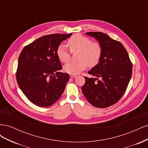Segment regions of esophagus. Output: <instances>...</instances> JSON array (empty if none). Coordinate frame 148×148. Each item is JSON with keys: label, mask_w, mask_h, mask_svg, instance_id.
I'll return each mask as SVG.
<instances>
[{"label": "esophagus", "mask_w": 148, "mask_h": 148, "mask_svg": "<svg viewBox=\"0 0 148 148\" xmlns=\"http://www.w3.org/2000/svg\"><path fill=\"white\" fill-rule=\"evenodd\" d=\"M70 77H71V78H75L76 77H77V75H72V74H71V75H70Z\"/></svg>", "instance_id": "obj_1"}]
</instances>
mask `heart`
Returning <instances> with one entry per match:
<instances>
[{
  "label": "heart",
  "mask_w": 148,
  "mask_h": 148,
  "mask_svg": "<svg viewBox=\"0 0 148 148\" xmlns=\"http://www.w3.org/2000/svg\"><path fill=\"white\" fill-rule=\"evenodd\" d=\"M68 44L71 52H79L78 59L79 60L66 64L64 67L65 72L72 75L78 74L86 69L88 65L92 67L99 64L102 53L99 43L92 42L89 38L77 34L69 39ZM57 56L63 63H67L70 59V53L64 44L58 46Z\"/></svg>",
  "instance_id": "obj_1"
}]
</instances>
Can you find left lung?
<instances>
[{
	"mask_svg": "<svg viewBox=\"0 0 148 148\" xmlns=\"http://www.w3.org/2000/svg\"><path fill=\"white\" fill-rule=\"evenodd\" d=\"M86 34L99 41L102 53L99 64L88 72L96 78L84 77L82 92L91 105L106 108L117 103L124 95L132 77V63L120 42L102 32Z\"/></svg>",
	"mask_w": 148,
	"mask_h": 148,
	"instance_id": "1",
	"label": "left lung"
}]
</instances>
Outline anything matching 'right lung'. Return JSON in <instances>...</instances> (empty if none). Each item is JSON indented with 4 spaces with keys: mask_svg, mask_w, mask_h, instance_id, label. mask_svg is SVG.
I'll return each instance as SVG.
<instances>
[{
    "mask_svg": "<svg viewBox=\"0 0 148 148\" xmlns=\"http://www.w3.org/2000/svg\"><path fill=\"white\" fill-rule=\"evenodd\" d=\"M72 33L43 36L26 46L21 51L16 72L21 90L33 104L46 107L61 97L69 75L62 73L57 56L60 44Z\"/></svg>",
    "mask_w": 148,
    "mask_h": 148,
    "instance_id": "right-lung-1",
    "label": "right lung"
}]
</instances>
